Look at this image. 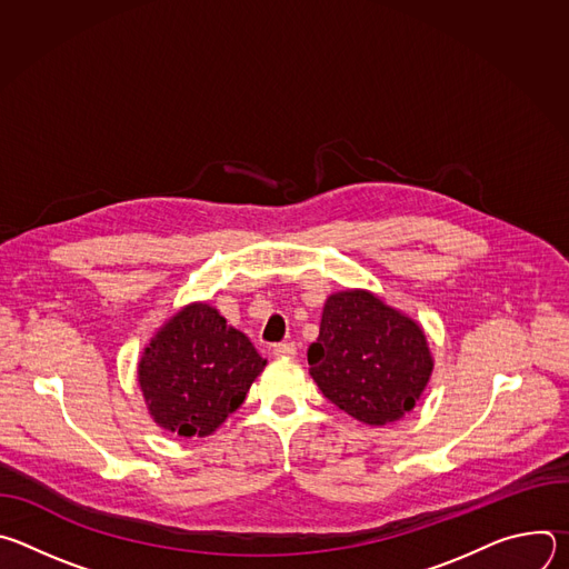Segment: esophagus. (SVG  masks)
Segmentation results:
<instances>
[{
  "instance_id": "esophagus-1",
  "label": "esophagus",
  "mask_w": 569,
  "mask_h": 569,
  "mask_svg": "<svg viewBox=\"0 0 569 569\" xmlns=\"http://www.w3.org/2000/svg\"><path fill=\"white\" fill-rule=\"evenodd\" d=\"M272 351H274V356H279V358H295V356H297V345H295V342H281V345H277Z\"/></svg>"
}]
</instances>
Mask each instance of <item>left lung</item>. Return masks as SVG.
Segmentation results:
<instances>
[{
    "label": "left lung",
    "instance_id": "1",
    "mask_svg": "<svg viewBox=\"0 0 569 569\" xmlns=\"http://www.w3.org/2000/svg\"><path fill=\"white\" fill-rule=\"evenodd\" d=\"M310 376L356 421H400L426 391L435 358L421 323L365 288L333 292L308 349Z\"/></svg>",
    "mask_w": 569,
    "mask_h": 569
}]
</instances>
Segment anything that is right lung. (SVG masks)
I'll return each instance as SVG.
<instances>
[{
	"instance_id": "right-lung-1",
	"label": "right lung",
	"mask_w": 569,
	"mask_h": 569,
	"mask_svg": "<svg viewBox=\"0 0 569 569\" xmlns=\"http://www.w3.org/2000/svg\"><path fill=\"white\" fill-rule=\"evenodd\" d=\"M250 338L218 308L193 301L161 323L137 365L150 419L178 437H209L266 369Z\"/></svg>"
}]
</instances>
